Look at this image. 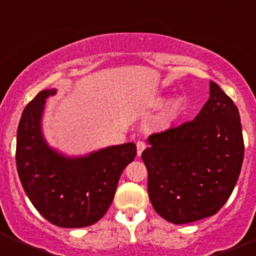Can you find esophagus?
I'll return each instance as SVG.
<instances>
[{
  "mask_svg": "<svg viewBox=\"0 0 256 256\" xmlns=\"http://www.w3.org/2000/svg\"><path fill=\"white\" fill-rule=\"evenodd\" d=\"M136 146H137V156H141V154L144 152V150L146 148V144H144V141H138L136 144Z\"/></svg>",
  "mask_w": 256,
  "mask_h": 256,
  "instance_id": "obj_1",
  "label": "esophagus"
}]
</instances>
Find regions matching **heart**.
I'll return each instance as SVG.
<instances>
[{"mask_svg": "<svg viewBox=\"0 0 256 256\" xmlns=\"http://www.w3.org/2000/svg\"><path fill=\"white\" fill-rule=\"evenodd\" d=\"M165 98L159 97L158 100L155 101V106H162L164 104ZM187 108V100L186 97L183 94H177L174 96L173 98L166 102V105L164 106L162 112H160V115L158 116V126L162 128V130H168L170 126H173L174 124L180 120L182 115L184 114Z\"/></svg>", "mask_w": 256, "mask_h": 256, "instance_id": "heart-1", "label": "heart"}]
</instances>
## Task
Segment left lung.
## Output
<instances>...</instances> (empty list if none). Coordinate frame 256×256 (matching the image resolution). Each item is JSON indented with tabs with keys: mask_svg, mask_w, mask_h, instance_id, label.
I'll return each mask as SVG.
<instances>
[{
	"mask_svg": "<svg viewBox=\"0 0 256 256\" xmlns=\"http://www.w3.org/2000/svg\"><path fill=\"white\" fill-rule=\"evenodd\" d=\"M142 152L155 212L174 224L214 216L236 186L244 162L238 108L210 80L209 100L192 122L151 134Z\"/></svg>",
	"mask_w": 256,
	"mask_h": 256,
	"instance_id": "obj_1",
	"label": "left lung"
}]
</instances>
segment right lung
Wrapping results in <instances>:
<instances>
[{"mask_svg": "<svg viewBox=\"0 0 256 256\" xmlns=\"http://www.w3.org/2000/svg\"><path fill=\"white\" fill-rule=\"evenodd\" d=\"M56 92L40 91L22 112L16 136L18 174L32 204L52 224L87 227L112 205L124 168L136 158V144H115L79 156L50 146L42 119L46 98Z\"/></svg>", "mask_w": 256, "mask_h": 256, "instance_id": "add662e5", "label": "right lung"}]
</instances>
